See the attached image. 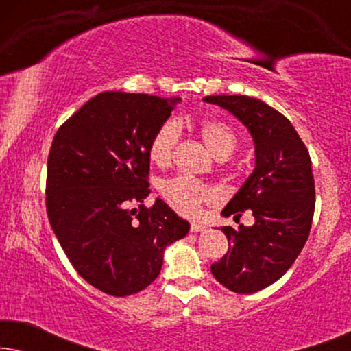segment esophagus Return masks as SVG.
Segmentation results:
<instances>
[{"instance_id": "34e87169", "label": "esophagus", "mask_w": 351, "mask_h": 351, "mask_svg": "<svg viewBox=\"0 0 351 351\" xmlns=\"http://www.w3.org/2000/svg\"><path fill=\"white\" fill-rule=\"evenodd\" d=\"M206 227L203 223H199V222H191V225H190V232L191 233H198V232H203Z\"/></svg>"}]
</instances>
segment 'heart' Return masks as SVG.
<instances>
[{"label": "heart", "mask_w": 351, "mask_h": 351, "mask_svg": "<svg viewBox=\"0 0 351 351\" xmlns=\"http://www.w3.org/2000/svg\"><path fill=\"white\" fill-rule=\"evenodd\" d=\"M198 132L209 152L219 160H225L237 150L238 134L232 124L223 119H204L199 123ZM180 136L179 121L169 119L161 124L153 134L148 147L150 160L160 167L169 166L174 160ZM160 191L166 203L182 215H196L204 204H215L220 201L217 189L182 176L162 182Z\"/></svg>", "instance_id": "obj_1"}]
</instances>
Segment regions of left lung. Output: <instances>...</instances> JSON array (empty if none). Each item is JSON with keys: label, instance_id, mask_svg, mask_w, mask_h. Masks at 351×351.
<instances>
[{"label": "left lung", "instance_id": "1", "mask_svg": "<svg viewBox=\"0 0 351 351\" xmlns=\"http://www.w3.org/2000/svg\"><path fill=\"white\" fill-rule=\"evenodd\" d=\"M249 129L256 167L223 215L241 217L251 209L252 227H222L228 251L210 271L238 294L265 289L289 270L308 239L315 213L310 153L292 123L278 110L247 95H208Z\"/></svg>", "mask_w": 351, "mask_h": 351}]
</instances>
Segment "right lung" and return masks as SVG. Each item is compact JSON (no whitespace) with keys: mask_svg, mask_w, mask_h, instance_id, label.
Here are the masks:
<instances>
[{"mask_svg":"<svg viewBox=\"0 0 351 351\" xmlns=\"http://www.w3.org/2000/svg\"><path fill=\"white\" fill-rule=\"evenodd\" d=\"M176 102L179 97L100 93L52 141L47 219L78 275L108 295L126 297L152 285L166 246L190 230L162 199L143 206L150 193L148 147Z\"/></svg>","mask_w":351,"mask_h":351,"instance_id":"1","label":"right lung"}]
</instances>
